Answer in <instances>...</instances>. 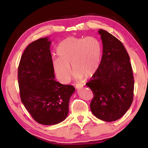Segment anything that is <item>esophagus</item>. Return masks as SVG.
I'll use <instances>...</instances> for the list:
<instances>
[{
	"label": "esophagus",
	"mask_w": 148,
	"mask_h": 148,
	"mask_svg": "<svg viewBox=\"0 0 148 148\" xmlns=\"http://www.w3.org/2000/svg\"><path fill=\"white\" fill-rule=\"evenodd\" d=\"M83 84H75V87H76V88H77V89L82 88H83Z\"/></svg>",
	"instance_id": "34e87169"
}]
</instances>
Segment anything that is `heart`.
<instances>
[{
	"mask_svg": "<svg viewBox=\"0 0 148 148\" xmlns=\"http://www.w3.org/2000/svg\"><path fill=\"white\" fill-rule=\"evenodd\" d=\"M102 53L100 41L96 38H68L57 47L58 57L52 60V66L59 78L69 82L71 75L70 65L75 77H90L99 69Z\"/></svg>",
	"mask_w": 148,
	"mask_h": 148,
	"instance_id": "b5f03b06",
	"label": "heart"
}]
</instances>
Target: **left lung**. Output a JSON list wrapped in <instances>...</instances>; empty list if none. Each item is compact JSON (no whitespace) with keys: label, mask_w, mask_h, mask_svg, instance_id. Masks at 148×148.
Wrapping results in <instances>:
<instances>
[{"label":"left lung","mask_w":148,"mask_h":148,"mask_svg":"<svg viewBox=\"0 0 148 148\" xmlns=\"http://www.w3.org/2000/svg\"><path fill=\"white\" fill-rule=\"evenodd\" d=\"M103 46L101 62L86 84L94 97L90 104L93 115L113 122L127 112L133 99L134 79L130 57L123 44L107 31L100 29Z\"/></svg>","instance_id":"obj_1"}]
</instances>
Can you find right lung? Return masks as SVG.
Returning <instances> with one entry per match:
<instances>
[{"mask_svg": "<svg viewBox=\"0 0 148 148\" xmlns=\"http://www.w3.org/2000/svg\"><path fill=\"white\" fill-rule=\"evenodd\" d=\"M47 37L29 44L21 57L18 70L21 101L35 121L52 125L63 122L75 89L55 80Z\"/></svg>", "mask_w": 148, "mask_h": 148, "instance_id": "right-lung-1", "label": "right lung"}]
</instances>
